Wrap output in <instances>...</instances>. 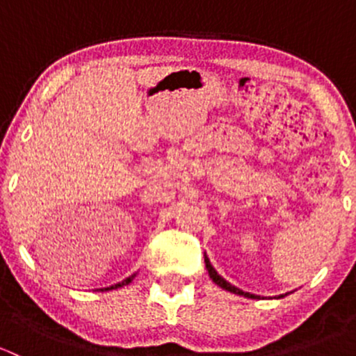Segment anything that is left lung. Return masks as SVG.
<instances>
[{"label": "left lung", "mask_w": 356, "mask_h": 356, "mask_svg": "<svg viewBox=\"0 0 356 356\" xmlns=\"http://www.w3.org/2000/svg\"><path fill=\"white\" fill-rule=\"evenodd\" d=\"M204 265H207V268H208V274H210V277H211V281L215 282V284H218L220 286L222 289H227V291H231V293H236V294H241V296H246V298H258V296H254V294H250V293H245V291H241V289H238L236 288V286H232V284H229L227 281H225L224 277H220V275L217 274V270H215L213 267H211V264H210V260H208V257H204Z\"/></svg>", "instance_id": "8db88e82"}]
</instances>
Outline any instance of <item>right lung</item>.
<instances>
[{"mask_svg":"<svg viewBox=\"0 0 356 356\" xmlns=\"http://www.w3.org/2000/svg\"><path fill=\"white\" fill-rule=\"evenodd\" d=\"M132 277H134V275H132ZM132 277H127L125 279V281H122V282H118V284H115V286H111V288H106V289H117V288H122V286H125V284H129V282L132 281ZM103 291V289H102Z\"/></svg>","mask_w":356,"mask_h":356,"instance_id":"1","label":"right lung"}]
</instances>
